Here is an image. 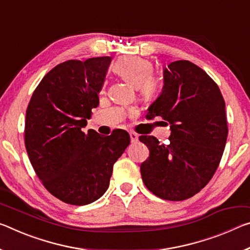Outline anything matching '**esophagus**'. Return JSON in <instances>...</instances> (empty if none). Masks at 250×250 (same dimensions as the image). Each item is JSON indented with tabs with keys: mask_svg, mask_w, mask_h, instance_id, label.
I'll list each match as a JSON object with an SVG mask.
<instances>
[{
	"mask_svg": "<svg viewBox=\"0 0 250 250\" xmlns=\"http://www.w3.org/2000/svg\"><path fill=\"white\" fill-rule=\"evenodd\" d=\"M130 139H131V142H137L138 140H139V137H138L137 133L130 132Z\"/></svg>",
	"mask_w": 250,
	"mask_h": 250,
	"instance_id": "obj_1",
	"label": "esophagus"
}]
</instances>
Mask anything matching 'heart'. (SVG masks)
Masks as SVG:
<instances>
[{
  "label": "heart",
  "instance_id": "heart-1",
  "mask_svg": "<svg viewBox=\"0 0 250 250\" xmlns=\"http://www.w3.org/2000/svg\"><path fill=\"white\" fill-rule=\"evenodd\" d=\"M114 71L134 88H139L146 100H153L160 91V84L152 78V63L139 57H125L117 61Z\"/></svg>",
  "mask_w": 250,
  "mask_h": 250
}]
</instances>
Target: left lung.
Masks as SVG:
<instances>
[{
    "label": "left lung",
    "instance_id": "1",
    "mask_svg": "<svg viewBox=\"0 0 250 250\" xmlns=\"http://www.w3.org/2000/svg\"><path fill=\"white\" fill-rule=\"evenodd\" d=\"M170 125L168 144L140 136L150 156L140 171L146 187L161 199L179 201L199 192L219 166L227 141L225 100L215 81L187 60L164 68V86L146 119Z\"/></svg>",
    "mask_w": 250,
    "mask_h": 250
}]
</instances>
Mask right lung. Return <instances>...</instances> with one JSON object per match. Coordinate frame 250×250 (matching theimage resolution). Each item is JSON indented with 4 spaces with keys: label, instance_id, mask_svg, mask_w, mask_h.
I'll return each instance as SVG.
<instances>
[{
    "label": "right lung",
    "instance_id": "obj_1",
    "mask_svg": "<svg viewBox=\"0 0 250 250\" xmlns=\"http://www.w3.org/2000/svg\"><path fill=\"white\" fill-rule=\"evenodd\" d=\"M110 57L69 60L44 75L26 109L24 140L34 171L63 203L84 206L109 187L113 165L130 144L125 130L83 132L99 105Z\"/></svg>",
    "mask_w": 250,
    "mask_h": 250
}]
</instances>
